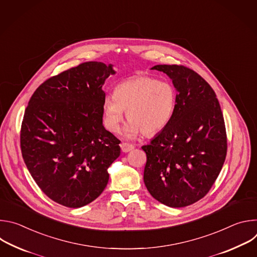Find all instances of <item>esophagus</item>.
Returning <instances> with one entry per match:
<instances>
[{
    "label": "esophagus",
    "mask_w": 257,
    "mask_h": 257,
    "mask_svg": "<svg viewBox=\"0 0 257 257\" xmlns=\"http://www.w3.org/2000/svg\"><path fill=\"white\" fill-rule=\"evenodd\" d=\"M133 149H134V145L131 143H127V142L121 143V150L123 153H128V152L132 151Z\"/></svg>",
    "instance_id": "obj_1"
}]
</instances>
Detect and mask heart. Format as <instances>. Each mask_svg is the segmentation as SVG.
<instances>
[{"label":"heart","instance_id":"heart-1","mask_svg":"<svg viewBox=\"0 0 257 257\" xmlns=\"http://www.w3.org/2000/svg\"><path fill=\"white\" fill-rule=\"evenodd\" d=\"M177 106V89L169 81L151 75L126 78L114 88L102 103L103 121L112 132L120 130L127 111L128 125L125 134L133 137L143 132L155 134L172 120Z\"/></svg>","mask_w":257,"mask_h":257}]
</instances>
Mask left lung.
<instances>
[{
  "label": "left lung",
  "instance_id": "8db88e82",
  "mask_svg": "<svg viewBox=\"0 0 257 257\" xmlns=\"http://www.w3.org/2000/svg\"><path fill=\"white\" fill-rule=\"evenodd\" d=\"M177 89L170 123L143 145V180L154 198L184 207L203 198L225 163L227 133L221 105L211 86L183 65H157Z\"/></svg>",
  "mask_w": 257,
  "mask_h": 257
}]
</instances>
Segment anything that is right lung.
I'll use <instances>...</instances> for the list:
<instances>
[{"mask_svg":"<svg viewBox=\"0 0 257 257\" xmlns=\"http://www.w3.org/2000/svg\"><path fill=\"white\" fill-rule=\"evenodd\" d=\"M112 65L85 62L42 83L29 99L20 131L24 163L42 191L77 208L97 198L121 142L102 125L101 89Z\"/></svg>","mask_w":257,"mask_h":257,"instance_id":"obj_1","label":"right lung"}]
</instances>
